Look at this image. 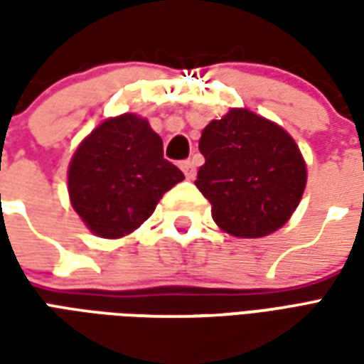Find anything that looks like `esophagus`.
<instances>
[{
	"label": "esophagus",
	"mask_w": 364,
	"mask_h": 364,
	"mask_svg": "<svg viewBox=\"0 0 364 364\" xmlns=\"http://www.w3.org/2000/svg\"><path fill=\"white\" fill-rule=\"evenodd\" d=\"M183 173L187 179H195V175H197V167H195V161L193 159H187V161H183L181 164Z\"/></svg>",
	"instance_id": "esophagus-1"
}]
</instances>
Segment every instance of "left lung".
<instances>
[{
	"label": "left lung",
	"instance_id": "left-lung-1",
	"mask_svg": "<svg viewBox=\"0 0 364 364\" xmlns=\"http://www.w3.org/2000/svg\"><path fill=\"white\" fill-rule=\"evenodd\" d=\"M205 156L195 185L213 205V220L236 237L282 228L304 195L306 161L294 138L250 109H230L200 134Z\"/></svg>",
	"mask_w": 364,
	"mask_h": 364
}]
</instances>
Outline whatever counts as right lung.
<instances>
[{"mask_svg":"<svg viewBox=\"0 0 364 364\" xmlns=\"http://www.w3.org/2000/svg\"><path fill=\"white\" fill-rule=\"evenodd\" d=\"M185 179L164 159V142L134 112L105 119L83 138L68 167L70 203L99 237L132 234L159 198Z\"/></svg>","mask_w":364,"mask_h":364,"instance_id":"obj_1","label":"right lung"}]
</instances>
